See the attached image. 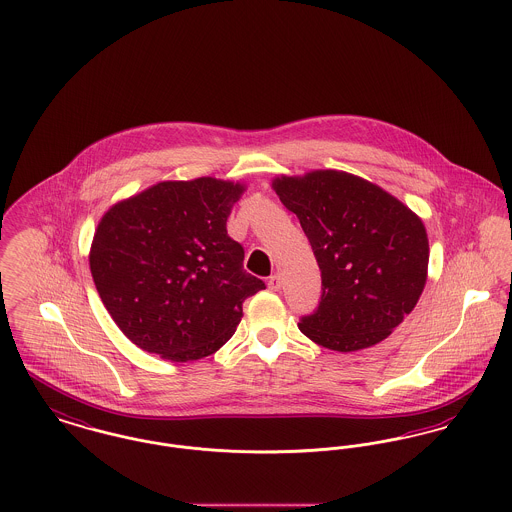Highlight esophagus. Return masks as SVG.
I'll list each match as a JSON object with an SVG mask.
<instances>
[{
  "label": "esophagus",
  "instance_id": "obj_1",
  "mask_svg": "<svg viewBox=\"0 0 512 512\" xmlns=\"http://www.w3.org/2000/svg\"><path fill=\"white\" fill-rule=\"evenodd\" d=\"M281 285H283V283H281V277H279V275H271V277H269V291H279Z\"/></svg>",
  "mask_w": 512,
  "mask_h": 512
}]
</instances>
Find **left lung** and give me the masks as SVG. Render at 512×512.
I'll return each mask as SVG.
<instances>
[{"label":"left lung","instance_id":"8db88e82","mask_svg":"<svg viewBox=\"0 0 512 512\" xmlns=\"http://www.w3.org/2000/svg\"><path fill=\"white\" fill-rule=\"evenodd\" d=\"M322 271V300L298 329L339 352L374 347L410 314L428 279L422 219L374 183L335 169L275 177Z\"/></svg>","mask_w":512,"mask_h":512}]
</instances>
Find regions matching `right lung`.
<instances>
[{
	"mask_svg": "<svg viewBox=\"0 0 512 512\" xmlns=\"http://www.w3.org/2000/svg\"><path fill=\"white\" fill-rule=\"evenodd\" d=\"M246 190L214 177L162 181L100 219L90 271L117 327L171 362L214 354L235 333L243 302L266 289L246 273L227 217Z\"/></svg>",
	"mask_w": 512,
	"mask_h": 512,
	"instance_id": "1",
	"label": "right lung"
}]
</instances>
